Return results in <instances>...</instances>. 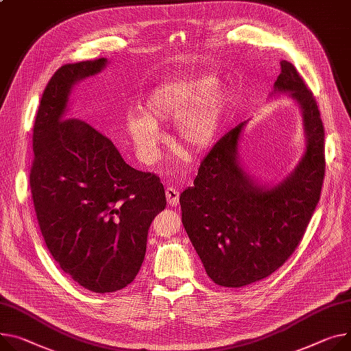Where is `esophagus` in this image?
<instances>
[{"label": "esophagus", "mask_w": 351, "mask_h": 351, "mask_svg": "<svg viewBox=\"0 0 351 351\" xmlns=\"http://www.w3.org/2000/svg\"><path fill=\"white\" fill-rule=\"evenodd\" d=\"M166 197H167V202L170 206H176L180 201V191L174 186H167L166 188Z\"/></svg>", "instance_id": "obj_1"}]
</instances>
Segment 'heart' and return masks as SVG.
I'll use <instances>...</instances> for the list:
<instances>
[{
  "instance_id": "heart-1",
  "label": "heart",
  "mask_w": 351,
  "mask_h": 351,
  "mask_svg": "<svg viewBox=\"0 0 351 351\" xmlns=\"http://www.w3.org/2000/svg\"><path fill=\"white\" fill-rule=\"evenodd\" d=\"M215 84L213 77L198 75L163 83L149 94L142 114L126 119V130L142 160L157 158L161 143L157 125L177 117V138L182 147L201 152L212 146L225 106V95Z\"/></svg>"
}]
</instances>
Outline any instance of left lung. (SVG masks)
<instances>
[{"instance_id":"1","label":"left lung","mask_w":351,"mask_h":351,"mask_svg":"<svg viewBox=\"0 0 351 351\" xmlns=\"http://www.w3.org/2000/svg\"><path fill=\"white\" fill-rule=\"evenodd\" d=\"M277 91L300 102L306 153L278 186H256L237 161L245 122L213 145L202 158L194 185L180 195L181 219L208 277L239 288L271 276L295 252L306 232L325 178V128L312 91L287 60Z\"/></svg>"}]
</instances>
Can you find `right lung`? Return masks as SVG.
Masks as SVG:
<instances>
[{"mask_svg": "<svg viewBox=\"0 0 351 351\" xmlns=\"http://www.w3.org/2000/svg\"><path fill=\"white\" fill-rule=\"evenodd\" d=\"M105 63L64 64L51 75L34 123L29 171L50 254L67 276L97 293L119 291L136 278L150 223L167 202L156 174L134 170L110 138L64 115L73 84Z\"/></svg>", "mask_w": 351, "mask_h": 351, "instance_id": "add662e5", "label": "right lung"}]
</instances>
